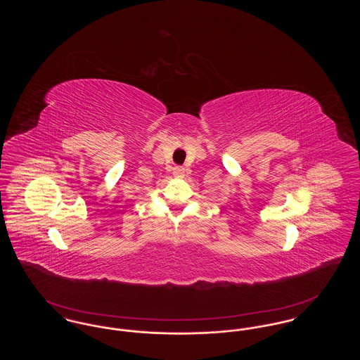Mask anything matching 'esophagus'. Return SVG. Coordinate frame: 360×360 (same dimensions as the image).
<instances>
[{
  "label": "esophagus",
  "instance_id": "1",
  "mask_svg": "<svg viewBox=\"0 0 360 360\" xmlns=\"http://www.w3.org/2000/svg\"><path fill=\"white\" fill-rule=\"evenodd\" d=\"M172 174H174L175 176H179V178H182V176L185 175V169H184L182 166H175V167L172 169Z\"/></svg>",
  "mask_w": 360,
  "mask_h": 360
}]
</instances>
